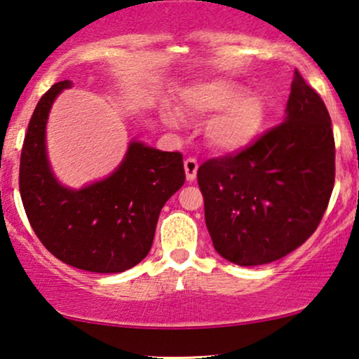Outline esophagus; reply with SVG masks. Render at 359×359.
<instances>
[{
  "label": "esophagus",
  "instance_id": "1",
  "mask_svg": "<svg viewBox=\"0 0 359 359\" xmlns=\"http://www.w3.org/2000/svg\"><path fill=\"white\" fill-rule=\"evenodd\" d=\"M184 169H185V175L187 180H194L196 177V170H198V163L194 158H187L184 161Z\"/></svg>",
  "mask_w": 359,
  "mask_h": 359
}]
</instances>
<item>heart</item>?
Instances as JSON below:
<instances>
[{
    "instance_id": "heart-1",
    "label": "heart",
    "mask_w": 359,
    "mask_h": 359,
    "mask_svg": "<svg viewBox=\"0 0 359 359\" xmlns=\"http://www.w3.org/2000/svg\"><path fill=\"white\" fill-rule=\"evenodd\" d=\"M182 109L191 115H213L203 128L210 148L219 153H239L259 138L266 118L265 97L245 93L244 86L228 79L196 83L182 93ZM164 122L177 127L174 112L164 114Z\"/></svg>"
}]
</instances>
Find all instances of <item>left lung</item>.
Returning <instances> with one entry per match:
<instances>
[{
	"instance_id": "left-lung-1",
	"label": "left lung",
	"mask_w": 359,
	"mask_h": 359,
	"mask_svg": "<svg viewBox=\"0 0 359 359\" xmlns=\"http://www.w3.org/2000/svg\"><path fill=\"white\" fill-rule=\"evenodd\" d=\"M215 250L241 266L290 254L317 229L335 182V141L324 100L294 72L283 123L196 172Z\"/></svg>"
}]
</instances>
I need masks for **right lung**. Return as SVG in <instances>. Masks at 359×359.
<instances>
[{
  "label": "right lung",
  "mask_w": 359,
  "mask_h": 359,
  "mask_svg": "<svg viewBox=\"0 0 359 359\" xmlns=\"http://www.w3.org/2000/svg\"><path fill=\"white\" fill-rule=\"evenodd\" d=\"M68 88V79L53 84L29 122L19 168L22 205L40 242L58 260L94 273H120L148 255L161 210L185 182L182 154L131 140L107 177L81 189L60 184L45 130L55 99Z\"/></svg>",
  "instance_id": "add662e5"
}]
</instances>
